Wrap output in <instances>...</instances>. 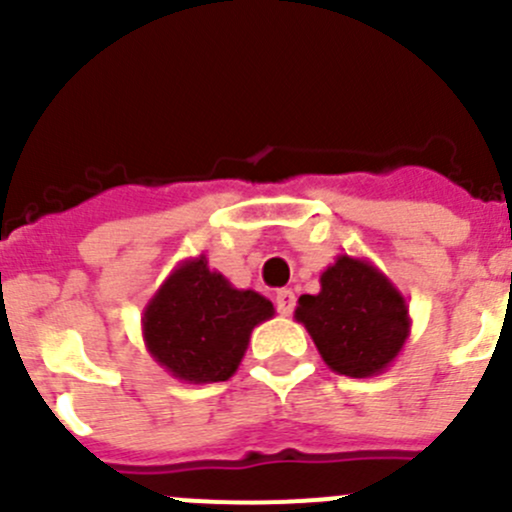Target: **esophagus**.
<instances>
[{
	"instance_id": "1",
	"label": "esophagus",
	"mask_w": 512,
	"mask_h": 512,
	"mask_svg": "<svg viewBox=\"0 0 512 512\" xmlns=\"http://www.w3.org/2000/svg\"><path fill=\"white\" fill-rule=\"evenodd\" d=\"M275 304H277V312L285 314V317H289L294 309V292L292 289H280L275 297Z\"/></svg>"
}]
</instances>
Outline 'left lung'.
I'll return each mask as SVG.
<instances>
[{"label":"left lung","instance_id":"left-lung-1","mask_svg":"<svg viewBox=\"0 0 512 512\" xmlns=\"http://www.w3.org/2000/svg\"><path fill=\"white\" fill-rule=\"evenodd\" d=\"M319 287L299 297L294 319L324 364L352 379L384 374L411 334L404 294L366 257L352 255H337L319 275Z\"/></svg>","mask_w":512,"mask_h":512}]
</instances>
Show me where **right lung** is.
<instances>
[{"label":"right lung","mask_w":512,"mask_h":512,"mask_svg":"<svg viewBox=\"0 0 512 512\" xmlns=\"http://www.w3.org/2000/svg\"><path fill=\"white\" fill-rule=\"evenodd\" d=\"M275 307L255 289H237L210 270L208 257L180 262L143 307L148 354L185 384L227 381L240 366L257 324Z\"/></svg>","instance_id":"obj_1"}]
</instances>
